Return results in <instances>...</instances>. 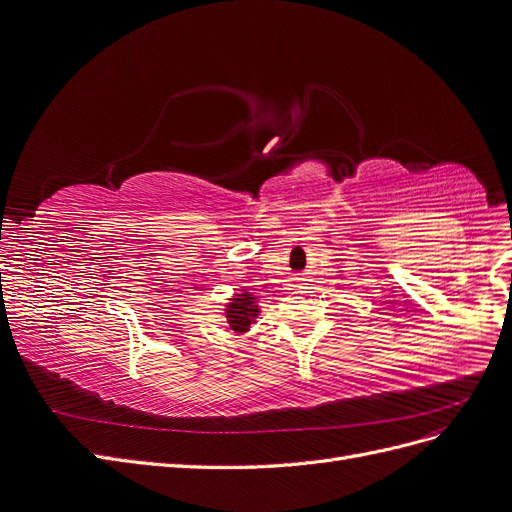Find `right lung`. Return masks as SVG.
Masks as SVG:
<instances>
[{
  "instance_id": "1",
  "label": "right lung",
  "mask_w": 512,
  "mask_h": 512,
  "mask_svg": "<svg viewBox=\"0 0 512 512\" xmlns=\"http://www.w3.org/2000/svg\"><path fill=\"white\" fill-rule=\"evenodd\" d=\"M259 312L261 308H259L257 295L249 293V289H240L238 293H234L230 299H227V304L223 306L225 325L238 335L249 333L251 325L257 323Z\"/></svg>"
}]
</instances>
